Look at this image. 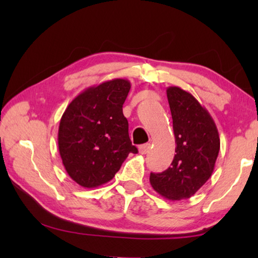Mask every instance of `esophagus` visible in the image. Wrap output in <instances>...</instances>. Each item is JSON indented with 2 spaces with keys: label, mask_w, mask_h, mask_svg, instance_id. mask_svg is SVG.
Returning <instances> with one entry per match:
<instances>
[{
  "label": "esophagus",
  "mask_w": 258,
  "mask_h": 258,
  "mask_svg": "<svg viewBox=\"0 0 258 258\" xmlns=\"http://www.w3.org/2000/svg\"><path fill=\"white\" fill-rule=\"evenodd\" d=\"M150 148H151L150 143H145V145L139 147V152L141 155H146V154H148V152H149Z\"/></svg>",
  "instance_id": "1"
}]
</instances>
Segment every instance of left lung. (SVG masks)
<instances>
[{
	"label": "left lung",
	"mask_w": 258,
	"mask_h": 258,
	"mask_svg": "<svg viewBox=\"0 0 258 258\" xmlns=\"http://www.w3.org/2000/svg\"><path fill=\"white\" fill-rule=\"evenodd\" d=\"M175 135L174 159L166 171L150 174V184L169 200L194 196L215 167L220 135L215 121L191 93L177 86L166 90Z\"/></svg>",
	"instance_id": "8db88e82"
}]
</instances>
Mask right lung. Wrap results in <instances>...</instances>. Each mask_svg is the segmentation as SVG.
<instances>
[{
	"label": "right lung",
	"mask_w": 258,
	"mask_h": 258,
	"mask_svg": "<svg viewBox=\"0 0 258 258\" xmlns=\"http://www.w3.org/2000/svg\"><path fill=\"white\" fill-rule=\"evenodd\" d=\"M131 83L123 78L83 91L60 119L59 152L68 175L83 187L112 180L128 154H137L123 104Z\"/></svg>",
	"instance_id": "1"
}]
</instances>
